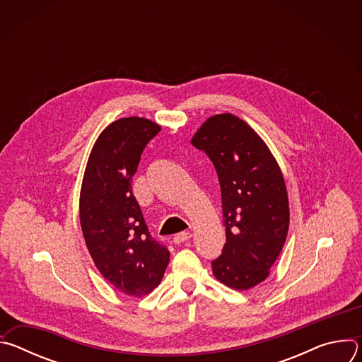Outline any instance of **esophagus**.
<instances>
[{
    "label": "esophagus",
    "instance_id": "34e87169",
    "mask_svg": "<svg viewBox=\"0 0 362 362\" xmlns=\"http://www.w3.org/2000/svg\"><path fill=\"white\" fill-rule=\"evenodd\" d=\"M190 238H192V233H190V232H180V233L175 235V238H173V242H175L176 245H180V243H185V242H187Z\"/></svg>",
    "mask_w": 362,
    "mask_h": 362
}]
</instances>
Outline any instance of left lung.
Listing matches in <instances>:
<instances>
[{"mask_svg": "<svg viewBox=\"0 0 362 362\" xmlns=\"http://www.w3.org/2000/svg\"><path fill=\"white\" fill-rule=\"evenodd\" d=\"M192 144L208 154L221 183L226 243L212 261L214 275L246 291L268 278L286 239L284 176L264 140L230 113L206 120Z\"/></svg>", "mask_w": 362, "mask_h": 362, "instance_id": "left-lung-1", "label": "left lung"}]
</instances>
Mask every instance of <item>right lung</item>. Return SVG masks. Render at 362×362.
<instances>
[{"instance_id": "obj_1", "label": "right lung", "mask_w": 362, "mask_h": 362, "mask_svg": "<svg viewBox=\"0 0 362 362\" xmlns=\"http://www.w3.org/2000/svg\"><path fill=\"white\" fill-rule=\"evenodd\" d=\"M160 126L141 117L113 122L90 153L80 193V223L87 249L116 289L143 296L156 288L170 252L153 239L132 192L146 144Z\"/></svg>"}]
</instances>
